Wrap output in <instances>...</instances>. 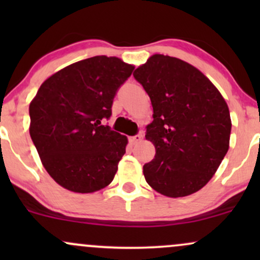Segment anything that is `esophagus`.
I'll return each instance as SVG.
<instances>
[{"instance_id":"1","label":"esophagus","mask_w":260,"mask_h":260,"mask_svg":"<svg viewBox=\"0 0 260 260\" xmlns=\"http://www.w3.org/2000/svg\"><path fill=\"white\" fill-rule=\"evenodd\" d=\"M143 139V134H137V136L134 137H131L129 138V143L131 144H138V143L140 142V140Z\"/></svg>"}]
</instances>
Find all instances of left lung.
<instances>
[{"instance_id":"obj_1","label":"left lung","mask_w":260,"mask_h":260,"mask_svg":"<svg viewBox=\"0 0 260 260\" xmlns=\"http://www.w3.org/2000/svg\"><path fill=\"white\" fill-rule=\"evenodd\" d=\"M153 105L145 139L155 157L143 166L145 181L160 194L178 198L211 180L230 147L231 117L217 88L198 68L155 53L133 73Z\"/></svg>"}]
</instances>
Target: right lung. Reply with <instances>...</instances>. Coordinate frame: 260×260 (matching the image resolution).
I'll return each instance as SVG.
<instances>
[{
    "instance_id": "add662e5",
    "label": "right lung",
    "mask_w": 260,
    "mask_h": 260,
    "mask_svg": "<svg viewBox=\"0 0 260 260\" xmlns=\"http://www.w3.org/2000/svg\"><path fill=\"white\" fill-rule=\"evenodd\" d=\"M134 70L118 57L94 56L62 68L30 101L31 140L61 187L94 193L111 183L126 153V136L101 123L116 91Z\"/></svg>"
}]
</instances>
